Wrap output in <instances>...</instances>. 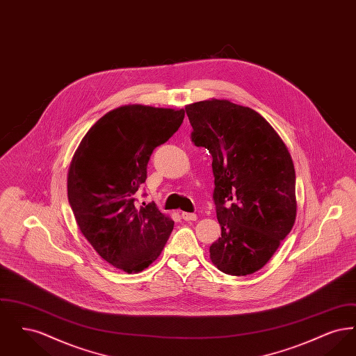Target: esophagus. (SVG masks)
I'll list each match as a JSON object with an SVG mask.
<instances>
[{
    "instance_id": "1",
    "label": "esophagus",
    "mask_w": 356,
    "mask_h": 356,
    "mask_svg": "<svg viewBox=\"0 0 356 356\" xmlns=\"http://www.w3.org/2000/svg\"><path fill=\"white\" fill-rule=\"evenodd\" d=\"M181 218L186 221H195L197 219L196 213H188V212H183V213H181Z\"/></svg>"
}]
</instances>
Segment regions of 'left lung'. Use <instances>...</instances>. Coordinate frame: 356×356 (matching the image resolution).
I'll use <instances>...</instances> for the list:
<instances>
[{"label":"left lung","mask_w":356,"mask_h":356,"mask_svg":"<svg viewBox=\"0 0 356 356\" xmlns=\"http://www.w3.org/2000/svg\"><path fill=\"white\" fill-rule=\"evenodd\" d=\"M191 138L212 156L213 202L221 236L209 247L224 273L263 268L293 227L295 168L286 144L254 109L228 100L186 108Z\"/></svg>","instance_id":"8db88e82"}]
</instances>
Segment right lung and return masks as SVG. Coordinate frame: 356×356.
Returning a JSON list of instances; mask_svg holds the SVG:
<instances>
[{
	"label": "right lung",
	"mask_w": 356,
	"mask_h": 356,
	"mask_svg": "<svg viewBox=\"0 0 356 356\" xmlns=\"http://www.w3.org/2000/svg\"><path fill=\"white\" fill-rule=\"evenodd\" d=\"M184 109L125 105L84 136L68 170L76 222L96 252L124 272L143 271L161 254L173 220L156 204H137L152 152L180 128Z\"/></svg>",
	"instance_id": "right-lung-1"
}]
</instances>
